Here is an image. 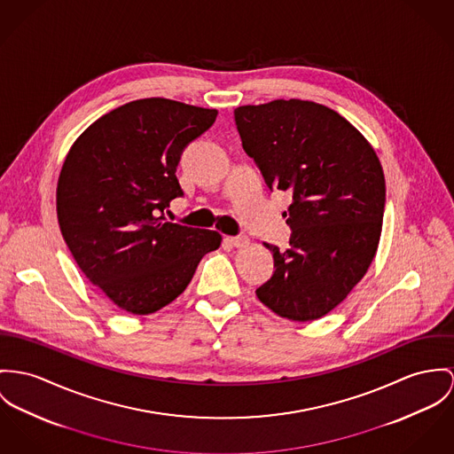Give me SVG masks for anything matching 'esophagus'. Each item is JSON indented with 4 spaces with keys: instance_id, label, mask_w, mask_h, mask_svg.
I'll return each instance as SVG.
<instances>
[{
    "instance_id": "1",
    "label": "esophagus",
    "mask_w": 454,
    "mask_h": 454,
    "mask_svg": "<svg viewBox=\"0 0 454 454\" xmlns=\"http://www.w3.org/2000/svg\"><path fill=\"white\" fill-rule=\"evenodd\" d=\"M226 240L233 245V247H247V245L250 244V240L244 237V235H240V237H228Z\"/></svg>"
}]
</instances>
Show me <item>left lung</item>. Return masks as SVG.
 Here are the masks:
<instances>
[{"mask_svg": "<svg viewBox=\"0 0 454 454\" xmlns=\"http://www.w3.org/2000/svg\"><path fill=\"white\" fill-rule=\"evenodd\" d=\"M235 121L266 184L290 192L283 215L290 245L273 252L275 273L255 290L273 313L313 321L335 309L366 275L382 233L385 177L348 119L309 100L242 105Z\"/></svg>", "mask_w": 454, "mask_h": 454, "instance_id": "obj_1", "label": "left lung"}]
</instances>
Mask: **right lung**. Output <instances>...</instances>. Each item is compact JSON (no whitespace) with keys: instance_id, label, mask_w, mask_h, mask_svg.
Here are the masks:
<instances>
[{"instance_id":"add662e5","label":"right lung","mask_w":454,"mask_h":454,"mask_svg":"<svg viewBox=\"0 0 454 454\" xmlns=\"http://www.w3.org/2000/svg\"><path fill=\"white\" fill-rule=\"evenodd\" d=\"M217 115L168 98L114 108L72 143L57 183V217L81 271L122 311L152 314L171 304L221 235L169 223L183 195V148Z\"/></svg>"}]
</instances>
